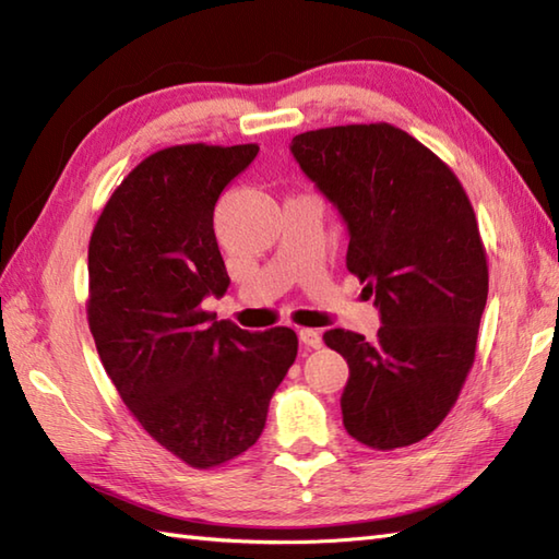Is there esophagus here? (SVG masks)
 Here are the masks:
<instances>
[{"mask_svg": "<svg viewBox=\"0 0 559 559\" xmlns=\"http://www.w3.org/2000/svg\"><path fill=\"white\" fill-rule=\"evenodd\" d=\"M298 336H300L305 348H319V346H322V334H319L317 329H300Z\"/></svg>", "mask_w": 559, "mask_h": 559, "instance_id": "1", "label": "esophagus"}]
</instances>
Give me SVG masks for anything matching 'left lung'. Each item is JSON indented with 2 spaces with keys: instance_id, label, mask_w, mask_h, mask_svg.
<instances>
[{
  "instance_id": "left-lung-1",
  "label": "left lung",
  "mask_w": 559,
  "mask_h": 559,
  "mask_svg": "<svg viewBox=\"0 0 559 559\" xmlns=\"http://www.w3.org/2000/svg\"><path fill=\"white\" fill-rule=\"evenodd\" d=\"M290 151L346 221V266L382 317L374 341L324 334L350 370L343 425L365 447H411L454 408L476 360L488 300L476 213L454 170L394 124L314 129Z\"/></svg>"
}]
</instances>
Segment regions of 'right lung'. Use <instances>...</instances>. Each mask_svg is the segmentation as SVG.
I'll use <instances>...</instances> for the list:
<instances>
[{"label":"right lung","instance_id":"right-lung-1","mask_svg":"<svg viewBox=\"0 0 559 559\" xmlns=\"http://www.w3.org/2000/svg\"><path fill=\"white\" fill-rule=\"evenodd\" d=\"M257 144H180L141 160L88 242V326L139 425L192 468L252 447L298 355L288 326L249 331L206 312L228 290L213 209Z\"/></svg>","mask_w":559,"mask_h":559}]
</instances>
